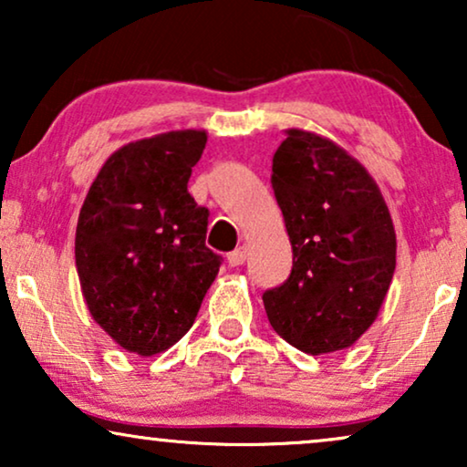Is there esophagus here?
Listing matches in <instances>:
<instances>
[{"instance_id": "1", "label": "esophagus", "mask_w": 467, "mask_h": 467, "mask_svg": "<svg viewBox=\"0 0 467 467\" xmlns=\"http://www.w3.org/2000/svg\"><path fill=\"white\" fill-rule=\"evenodd\" d=\"M246 254H248L246 246H238V248H235V251H232V253L227 254V264L232 265V267L242 265L246 261Z\"/></svg>"}]
</instances>
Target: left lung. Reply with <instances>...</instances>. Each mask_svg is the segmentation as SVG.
I'll list each match as a JSON object with an SVG mask.
<instances>
[{"label":"left lung","mask_w":467,"mask_h":467,"mask_svg":"<svg viewBox=\"0 0 467 467\" xmlns=\"http://www.w3.org/2000/svg\"><path fill=\"white\" fill-rule=\"evenodd\" d=\"M272 189L293 248L291 276L264 293L276 334L308 355L372 327L395 272V229L379 184L329 138L286 130Z\"/></svg>","instance_id":"1"}]
</instances>
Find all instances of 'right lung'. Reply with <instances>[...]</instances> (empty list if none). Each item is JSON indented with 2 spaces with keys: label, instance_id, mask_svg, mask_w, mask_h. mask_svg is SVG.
Segmentation results:
<instances>
[{
  "label": "right lung",
  "instance_id": "right-lung-1",
  "mask_svg": "<svg viewBox=\"0 0 467 467\" xmlns=\"http://www.w3.org/2000/svg\"><path fill=\"white\" fill-rule=\"evenodd\" d=\"M203 130H178L114 150L76 227V270L93 321L140 357L163 353L193 325L221 257L206 246L208 208L187 191Z\"/></svg>",
  "mask_w": 467,
  "mask_h": 467
}]
</instances>
